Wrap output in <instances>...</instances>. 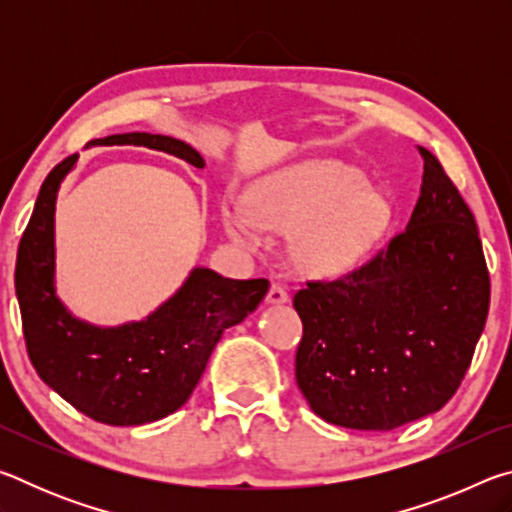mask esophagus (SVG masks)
<instances>
[{
  "instance_id": "1",
  "label": "esophagus",
  "mask_w": 512,
  "mask_h": 512,
  "mask_svg": "<svg viewBox=\"0 0 512 512\" xmlns=\"http://www.w3.org/2000/svg\"><path fill=\"white\" fill-rule=\"evenodd\" d=\"M266 302L268 305H284V302H289V293L280 284H273L271 289L266 293Z\"/></svg>"
}]
</instances>
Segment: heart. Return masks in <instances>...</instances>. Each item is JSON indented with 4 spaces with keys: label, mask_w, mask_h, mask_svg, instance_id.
<instances>
[{
    "label": "heart",
    "mask_w": 512,
    "mask_h": 512,
    "mask_svg": "<svg viewBox=\"0 0 512 512\" xmlns=\"http://www.w3.org/2000/svg\"><path fill=\"white\" fill-rule=\"evenodd\" d=\"M250 207L223 205V225L237 244L262 246V230L291 235V257L305 275L334 277L366 257L393 219L381 189L336 160L275 171L250 187Z\"/></svg>",
    "instance_id": "heart-1"
}]
</instances>
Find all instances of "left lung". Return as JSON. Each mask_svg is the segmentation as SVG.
I'll return each instance as SVG.
<instances>
[{"label":"left lung","instance_id":"1","mask_svg":"<svg viewBox=\"0 0 512 512\" xmlns=\"http://www.w3.org/2000/svg\"><path fill=\"white\" fill-rule=\"evenodd\" d=\"M420 198L406 230L366 266L307 282L296 381L318 418L391 431L436 413L470 368L490 307L479 230L436 155L420 149Z\"/></svg>","mask_w":512,"mask_h":512}]
</instances>
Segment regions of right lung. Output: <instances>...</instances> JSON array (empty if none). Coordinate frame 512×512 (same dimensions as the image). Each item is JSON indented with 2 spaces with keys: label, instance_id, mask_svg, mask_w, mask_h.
<instances>
[{
  "label": "right lung",
  "instance_id": "right-lung-1",
  "mask_svg": "<svg viewBox=\"0 0 512 512\" xmlns=\"http://www.w3.org/2000/svg\"><path fill=\"white\" fill-rule=\"evenodd\" d=\"M133 144L203 169L194 146L167 135L124 133L90 146ZM72 155L40 187L15 264V293L33 368L49 388L88 418L137 427L178 411L194 393L221 334L253 314L268 280H230L196 266L169 300L142 320L101 327L76 318L56 293V198L76 167Z\"/></svg>",
  "mask_w": 512,
  "mask_h": 512
}]
</instances>
